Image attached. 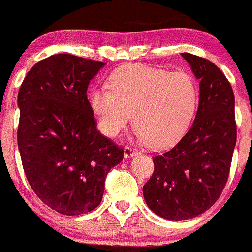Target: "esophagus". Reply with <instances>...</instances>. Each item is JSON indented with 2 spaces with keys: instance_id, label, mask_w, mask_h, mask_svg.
<instances>
[{
  "instance_id": "34e87169",
  "label": "esophagus",
  "mask_w": 252,
  "mask_h": 252,
  "mask_svg": "<svg viewBox=\"0 0 252 252\" xmlns=\"http://www.w3.org/2000/svg\"><path fill=\"white\" fill-rule=\"evenodd\" d=\"M137 154H139V152H138L137 149H134V148L130 147L124 148V157H126V158H131V157H134V155Z\"/></svg>"
}]
</instances>
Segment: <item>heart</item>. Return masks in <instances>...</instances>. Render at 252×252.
Here are the masks:
<instances>
[{
    "instance_id": "1",
    "label": "heart",
    "mask_w": 252,
    "mask_h": 252,
    "mask_svg": "<svg viewBox=\"0 0 252 252\" xmlns=\"http://www.w3.org/2000/svg\"><path fill=\"white\" fill-rule=\"evenodd\" d=\"M108 86L93 89L89 97L98 129L115 138L133 113L135 131L154 149L169 147L184 135L199 99L196 81L184 70L126 65L110 74Z\"/></svg>"
}]
</instances>
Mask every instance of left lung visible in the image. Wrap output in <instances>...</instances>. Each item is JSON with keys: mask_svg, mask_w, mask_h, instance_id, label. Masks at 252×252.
Segmentation results:
<instances>
[{"mask_svg": "<svg viewBox=\"0 0 252 252\" xmlns=\"http://www.w3.org/2000/svg\"><path fill=\"white\" fill-rule=\"evenodd\" d=\"M200 83L199 108L184 137L153 157L154 171L143 187L147 205L168 220H187L215 204L229 179L236 144L231 84L213 62L182 53Z\"/></svg>", "mask_w": 252, "mask_h": 252, "instance_id": "1", "label": "left lung"}]
</instances>
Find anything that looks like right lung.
I'll return each mask as SVG.
<instances>
[{"mask_svg":"<svg viewBox=\"0 0 252 252\" xmlns=\"http://www.w3.org/2000/svg\"><path fill=\"white\" fill-rule=\"evenodd\" d=\"M104 62L60 53L31 68L18 91L17 143L37 196L63 215H81L102 201L107 174L124 149L97 129L87 98Z\"/></svg>","mask_w":252,"mask_h":252,"instance_id":"add662e5","label":"right lung"}]
</instances>
